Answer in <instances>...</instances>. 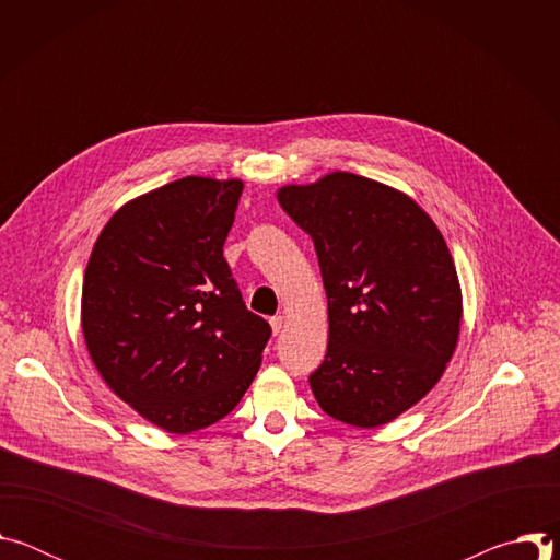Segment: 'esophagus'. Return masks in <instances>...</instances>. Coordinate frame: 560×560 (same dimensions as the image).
Returning a JSON list of instances; mask_svg holds the SVG:
<instances>
[{
  "mask_svg": "<svg viewBox=\"0 0 560 560\" xmlns=\"http://www.w3.org/2000/svg\"><path fill=\"white\" fill-rule=\"evenodd\" d=\"M270 328H272V335H279V332H281V328H283V316H281V314L270 318Z\"/></svg>",
  "mask_w": 560,
  "mask_h": 560,
  "instance_id": "obj_1",
  "label": "esophagus"
}]
</instances>
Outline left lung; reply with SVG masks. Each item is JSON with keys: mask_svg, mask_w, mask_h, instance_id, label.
Instances as JSON below:
<instances>
[{"mask_svg": "<svg viewBox=\"0 0 560 560\" xmlns=\"http://www.w3.org/2000/svg\"><path fill=\"white\" fill-rule=\"evenodd\" d=\"M277 201L312 238L328 294V354L310 376L326 415L378 428L439 383L463 318L454 259L406 192L335 171Z\"/></svg>", "mask_w": 560, "mask_h": 560, "instance_id": "8db88e82", "label": "left lung"}]
</instances>
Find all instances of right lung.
<instances>
[{
    "mask_svg": "<svg viewBox=\"0 0 560 560\" xmlns=\"http://www.w3.org/2000/svg\"><path fill=\"white\" fill-rule=\"evenodd\" d=\"M242 190L190 175L143 192L108 219L86 266L82 332L97 372L173 434L230 415L270 339L223 259Z\"/></svg>",
    "mask_w": 560,
    "mask_h": 560,
    "instance_id": "right-lung-1",
    "label": "right lung"
}]
</instances>
